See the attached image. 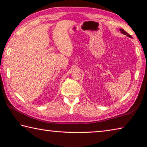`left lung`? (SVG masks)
<instances>
[{
	"label": "left lung",
	"instance_id": "obj_1",
	"mask_svg": "<svg viewBox=\"0 0 147 147\" xmlns=\"http://www.w3.org/2000/svg\"><path fill=\"white\" fill-rule=\"evenodd\" d=\"M119 30H120V31H121V33H122V34H124V35H126V36H128V37H129V38H131V36H130V34H128L127 33V32H125V31H124L123 29H122V28H120V29H119Z\"/></svg>",
	"mask_w": 147,
	"mask_h": 147
}]
</instances>
